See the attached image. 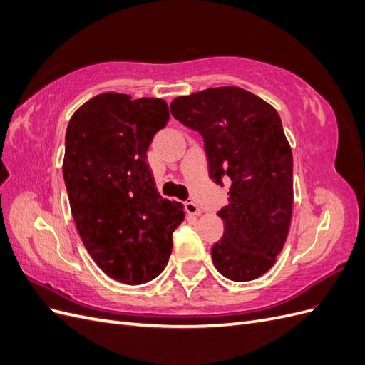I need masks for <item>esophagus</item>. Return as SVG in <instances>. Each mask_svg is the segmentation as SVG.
<instances>
[{
	"mask_svg": "<svg viewBox=\"0 0 365 365\" xmlns=\"http://www.w3.org/2000/svg\"><path fill=\"white\" fill-rule=\"evenodd\" d=\"M184 207H185V212L190 213V215H195V216H200L202 213V210L197 207L196 202L193 201H185L184 202Z\"/></svg>",
	"mask_w": 365,
	"mask_h": 365,
	"instance_id": "34e87169",
	"label": "esophagus"
}]
</instances>
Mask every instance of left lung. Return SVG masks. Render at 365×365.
I'll use <instances>...</instances> for the list:
<instances>
[{"mask_svg": "<svg viewBox=\"0 0 365 365\" xmlns=\"http://www.w3.org/2000/svg\"><path fill=\"white\" fill-rule=\"evenodd\" d=\"M170 113L200 132L210 178L230 187L217 213L224 236L212 248L215 268L233 282L260 277L280 254L292 216V150L280 115L237 86L176 97Z\"/></svg>", "mask_w": 365, "mask_h": 365, "instance_id": "8db88e82", "label": "left lung"}]
</instances>
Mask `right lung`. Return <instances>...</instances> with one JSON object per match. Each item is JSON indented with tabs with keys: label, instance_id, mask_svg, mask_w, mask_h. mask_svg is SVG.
Wrapping results in <instances>:
<instances>
[{
	"label": "right lung",
	"instance_id": "add662e5",
	"mask_svg": "<svg viewBox=\"0 0 365 365\" xmlns=\"http://www.w3.org/2000/svg\"><path fill=\"white\" fill-rule=\"evenodd\" d=\"M169 117L161 98L103 93L77 109L65 134L62 170L77 231L97 267L126 284L163 272L184 220L182 205L163 200L146 163Z\"/></svg>",
	"mask_w": 365,
	"mask_h": 365
}]
</instances>
